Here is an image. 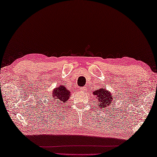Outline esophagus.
Segmentation results:
<instances>
[{
	"label": "esophagus",
	"mask_w": 157,
	"mask_h": 157,
	"mask_svg": "<svg viewBox=\"0 0 157 157\" xmlns=\"http://www.w3.org/2000/svg\"><path fill=\"white\" fill-rule=\"evenodd\" d=\"M85 90H86V88H85L84 87H81V88H80V90H81V91H83H83Z\"/></svg>",
	"instance_id": "1"
}]
</instances>
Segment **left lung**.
Listing matches in <instances>:
<instances>
[{"label": "left lung", "mask_w": 157, "mask_h": 157, "mask_svg": "<svg viewBox=\"0 0 157 157\" xmlns=\"http://www.w3.org/2000/svg\"><path fill=\"white\" fill-rule=\"evenodd\" d=\"M93 94L96 97V100L99 103V108L104 109L112 104L115 99L112 95L111 92L106 90V88H101L93 92Z\"/></svg>", "instance_id": "1"}]
</instances>
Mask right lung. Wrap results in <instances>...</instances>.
Wrapping results in <instances>:
<instances>
[{
  "instance_id": "add662e5",
  "label": "right lung",
  "mask_w": 157,
  "mask_h": 157,
  "mask_svg": "<svg viewBox=\"0 0 157 157\" xmlns=\"http://www.w3.org/2000/svg\"><path fill=\"white\" fill-rule=\"evenodd\" d=\"M71 97V92L69 90L63 85L56 87L52 91L53 101L56 104H63L67 103ZM57 106V105H56Z\"/></svg>"
}]
</instances>
